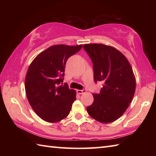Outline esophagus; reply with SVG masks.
<instances>
[{
	"label": "esophagus",
	"instance_id": "esophagus-1",
	"mask_svg": "<svg viewBox=\"0 0 156 156\" xmlns=\"http://www.w3.org/2000/svg\"><path fill=\"white\" fill-rule=\"evenodd\" d=\"M86 92H87V90H77V92H78V94H84V93H85Z\"/></svg>",
	"mask_w": 156,
	"mask_h": 156
}]
</instances>
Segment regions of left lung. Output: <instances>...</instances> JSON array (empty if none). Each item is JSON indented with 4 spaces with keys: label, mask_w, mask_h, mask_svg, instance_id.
Segmentation results:
<instances>
[{
    "label": "left lung",
    "mask_w": 156,
    "mask_h": 156,
    "mask_svg": "<svg viewBox=\"0 0 156 156\" xmlns=\"http://www.w3.org/2000/svg\"><path fill=\"white\" fill-rule=\"evenodd\" d=\"M93 63L94 80L103 84L87 110L88 115L102 123L117 120L131 103L136 87L133 69L127 58L118 49L102 44L83 45Z\"/></svg>",
    "instance_id": "8db88e82"
}]
</instances>
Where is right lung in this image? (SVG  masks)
<instances>
[{
    "label": "right lung",
    "instance_id": "1",
    "mask_svg": "<svg viewBox=\"0 0 156 156\" xmlns=\"http://www.w3.org/2000/svg\"><path fill=\"white\" fill-rule=\"evenodd\" d=\"M82 45H52L32 61L25 76V88L29 104L39 117L47 122L62 121L69 115L76 100V90L60 85L65 65Z\"/></svg>",
    "mask_w": 156,
    "mask_h": 156
}]
</instances>
